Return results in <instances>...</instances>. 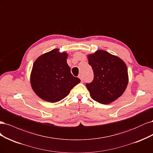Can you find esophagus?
Returning <instances> with one entry per match:
<instances>
[{"label":"esophagus","instance_id":"1","mask_svg":"<svg viewBox=\"0 0 153 153\" xmlns=\"http://www.w3.org/2000/svg\"><path fill=\"white\" fill-rule=\"evenodd\" d=\"M79 77L80 78V79H81V81L82 82V81H83V77H82V75H81V74H80L79 76Z\"/></svg>","mask_w":153,"mask_h":153}]
</instances>
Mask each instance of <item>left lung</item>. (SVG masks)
Segmentation results:
<instances>
[{
    "label": "left lung",
    "instance_id": "obj_1",
    "mask_svg": "<svg viewBox=\"0 0 153 153\" xmlns=\"http://www.w3.org/2000/svg\"><path fill=\"white\" fill-rule=\"evenodd\" d=\"M93 71V79L86 86L93 100L108 104L119 98L126 90L128 76L121 59L103 50L88 56Z\"/></svg>",
    "mask_w": 153,
    "mask_h": 153
}]
</instances>
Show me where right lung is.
<instances>
[{"mask_svg": "<svg viewBox=\"0 0 153 153\" xmlns=\"http://www.w3.org/2000/svg\"><path fill=\"white\" fill-rule=\"evenodd\" d=\"M67 54L55 49L34 62L30 77L32 89L42 99L56 102L66 97L81 81L73 76L67 63Z\"/></svg>", "mask_w": 153, "mask_h": 153, "instance_id": "1", "label": "right lung"}]
</instances>
